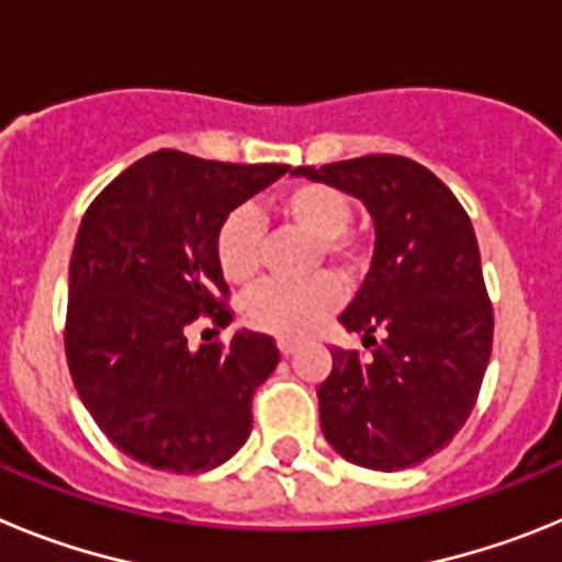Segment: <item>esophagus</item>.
<instances>
[{"instance_id": "obj_1", "label": "esophagus", "mask_w": 562, "mask_h": 562, "mask_svg": "<svg viewBox=\"0 0 562 562\" xmlns=\"http://www.w3.org/2000/svg\"><path fill=\"white\" fill-rule=\"evenodd\" d=\"M295 349H297V346H295V342H292V340H284V337L278 340V351H281V355H284V357L295 355Z\"/></svg>"}]
</instances>
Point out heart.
I'll return each instance as SVG.
<instances>
[{
    "label": "heart",
    "mask_w": 562,
    "mask_h": 562,
    "mask_svg": "<svg viewBox=\"0 0 562 562\" xmlns=\"http://www.w3.org/2000/svg\"><path fill=\"white\" fill-rule=\"evenodd\" d=\"M278 220L315 238L317 256L346 278H355L366 267L360 238L349 233L351 200L324 182H297L278 193ZM261 238L265 225L252 207H236L222 220L213 236V256L222 276L236 286L250 284L261 270ZM340 284L331 276H317L306 284H265L241 301L245 324L278 337H304L315 329L337 304Z\"/></svg>",
    "instance_id": "obj_1"
}]
</instances>
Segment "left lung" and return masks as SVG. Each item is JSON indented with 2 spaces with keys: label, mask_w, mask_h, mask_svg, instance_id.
<instances>
[{
  "label": "left lung",
  "mask_w": 562,
  "mask_h": 562,
  "mask_svg": "<svg viewBox=\"0 0 562 562\" xmlns=\"http://www.w3.org/2000/svg\"><path fill=\"white\" fill-rule=\"evenodd\" d=\"M295 177L351 193L374 220V258L340 324L371 349H331L317 385L321 428L351 464L394 473L448 448L493 351V304L473 222L445 182L400 154Z\"/></svg>",
  "instance_id": "1"
}]
</instances>
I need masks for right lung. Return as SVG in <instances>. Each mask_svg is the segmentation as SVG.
<instances>
[{
    "instance_id": "1",
    "label": "right lung",
    "mask_w": 562,
    "mask_h": 562,
    "mask_svg": "<svg viewBox=\"0 0 562 562\" xmlns=\"http://www.w3.org/2000/svg\"><path fill=\"white\" fill-rule=\"evenodd\" d=\"M290 166L154 151L83 213L69 258L64 349L83 408L114 448L168 473L225 464L252 430V394L276 340L236 331L193 351L188 326L233 321L213 236L227 213Z\"/></svg>"
}]
</instances>
